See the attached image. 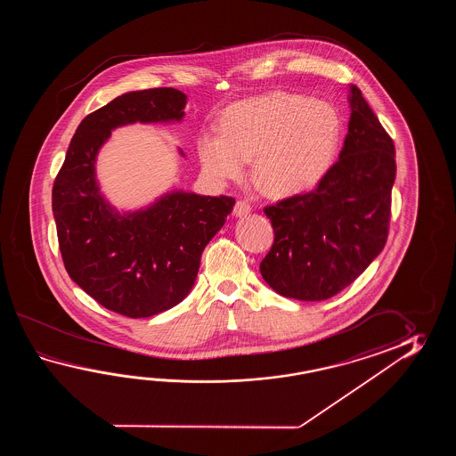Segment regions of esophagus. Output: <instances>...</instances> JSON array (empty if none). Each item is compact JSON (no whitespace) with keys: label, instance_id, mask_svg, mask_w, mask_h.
I'll return each mask as SVG.
<instances>
[{"label":"esophagus","instance_id":"esophagus-1","mask_svg":"<svg viewBox=\"0 0 456 456\" xmlns=\"http://www.w3.org/2000/svg\"><path fill=\"white\" fill-rule=\"evenodd\" d=\"M234 215L236 216H246V215L251 212V205L249 202H246V200H238L236 204H234Z\"/></svg>","mask_w":456,"mask_h":456}]
</instances>
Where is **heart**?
<instances>
[{"instance_id":"heart-1","label":"heart","mask_w":456,"mask_h":456,"mask_svg":"<svg viewBox=\"0 0 456 456\" xmlns=\"http://www.w3.org/2000/svg\"><path fill=\"white\" fill-rule=\"evenodd\" d=\"M342 136L338 109L324 101L273 91L228 107L220 132H204L197 153L215 183L238 179L252 158V179L265 194L289 197L320 183Z\"/></svg>"}]
</instances>
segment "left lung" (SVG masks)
Segmentation results:
<instances>
[{"label":"left lung","mask_w":456,"mask_h":456,"mask_svg":"<svg viewBox=\"0 0 456 456\" xmlns=\"http://www.w3.org/2000/svg\"><path fill=\"white\" fill-rule=\"evenodd\" d=\"M349 106L339 159L316 189L264 208L273 244L259 269L281 297L328 300L349 287L387 244L395 143L355 85H350Z\"/></svg>","instance_id":"8db88e82"}]
</instances>
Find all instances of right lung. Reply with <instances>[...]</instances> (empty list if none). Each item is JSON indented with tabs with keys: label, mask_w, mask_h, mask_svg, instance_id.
<instances>
[{
	"label": "right lung",
	"mask_w": 456,
	"mask_h": 456,
	"mask_svg": "<svg viewBox=\"0 0 456 456\" xmlns=\"http://www.w3.org/2000/svg\"><path fill=\"white\" fill-rule=\"evenodd\" d=\"M175 87L134 91L77 126L52 189L60 252L71 281L107 310L148 318L184 300L205 246L232 214L234 199L171 192L145 210L118 214L99 192L94 163L110 130L184 117Z\"/></svg>",
	"instance_id": "obj_1"
}]
</instances>
